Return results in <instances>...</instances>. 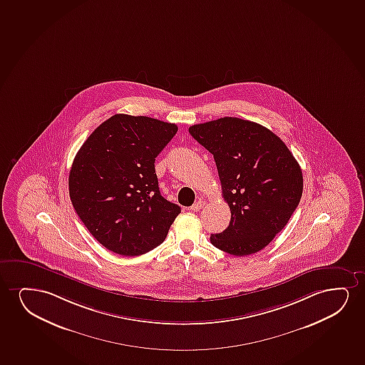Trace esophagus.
<instances>
[{
  "instance_id": "esophagus-1",
  "label": "esophagus",
  "mask_w": 365,
  "mask_h": 365,
  "mask_svg": "<svg viewBox=\"0 0 365 365\" xmlns=\"http://www.w3.org/2000/svg\"><path fill=\"white\" fill-rule=\"evenodd\" d=\"M204 205H205V202H204V200H198L197 203L193 204V205L190 207V210H193V212H198L200 209L204 208Z\"/></svg>"
}]
</instances>
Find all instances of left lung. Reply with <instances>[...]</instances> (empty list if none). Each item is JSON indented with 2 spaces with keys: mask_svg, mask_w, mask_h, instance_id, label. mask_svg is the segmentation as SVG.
Instances as JSON below:
<instances>
[{
  "mask_svg": "<svg viewBox=\"0 0 365 365\" xmlns=\"http://www.w3.org/2000/svg\"><path fill=\"white\" fill-rule=\"evenodd\" d=\"M190 133L213 155L232 212L229 227L212 234L210 242L230 255L262 250L302 197L299 162L279 136L249 120L218 118L190 126Z\"/></svg>",
  "mask_w": 365,
  "mask_h": 365,
  "instance_id": "1",
  "label": "left lung"
}]
</instances>
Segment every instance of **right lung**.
I'll return each mask as SVG.
<instances>
[{
	"mask_svg": "<svg viewBox=\"0 0 365 365\" xmlns=\"http://www.w3.org/2000/svg\"><path fill=\"white\" fill-rule=\"evenodd\" d=\"M175 123L116 114L95 128L69 172V195L91 235L115 254L138 256L165 242L180 208L163 198L155 161Z\"/></svg>",
	"mask_w": 365,
	"mask_h": 365,
	"instance_id": "1",
	"label": "right lung"
}]
</instances>
